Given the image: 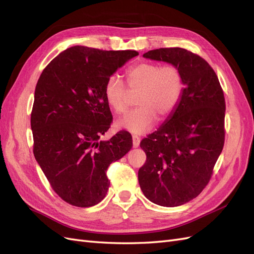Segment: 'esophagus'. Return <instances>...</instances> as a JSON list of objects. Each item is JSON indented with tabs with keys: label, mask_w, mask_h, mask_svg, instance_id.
I'll use <instances>...</instances> for the list:
<instances>
[{
	"label": "esophagus",
	"mask_w": 254,
	"mask_h": 254,
	"mask_svg": "<svg viewBox=\"0 0 254 254\" xmlns=\"http://www.w3.org/2000/svg\"><path fill=\"white\" fill-rule=\"evenodd\" d=\"M140 137L137 136V135H132V144H133V147L134 148H136V147H139V145H140Z\"/></svg>",
	"instance_id": "obj_1"
}]
</instances>
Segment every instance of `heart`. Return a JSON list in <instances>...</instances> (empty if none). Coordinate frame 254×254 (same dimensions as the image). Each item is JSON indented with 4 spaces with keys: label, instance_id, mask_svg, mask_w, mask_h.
Wrapping results in <instances>:
<instances>
[{
    "label": "heart",
    "instance_id": "b5f03b06",
    "mask_svg": "<svg viewBox=\"0 0 254 254\" xmlns=\"http://www.w3.org/2000/svg\"><path fill=\"white\" fill-rule=\"evenodd\" d=\"M129 91L139 94L137 108L123 118L119 124L133 133L149 130L157 121L168 117L178 105L183 91V77L175 65L142 63L126 72ZM105 97L110 108L117 113H125L129 106V92L123 81L111 76L105 84Z\"/></svg>",
    "mask_w": 254,
    "mask_h": 254
}]
</instances>
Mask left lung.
I'll return each mask as SVG.
<instances>
[{"label":"left lung","instance_id":"1","mask_svg":"<svg viewBox=\"0 0 254 254\" xmlns=\"http://www.w3.org/2000/svg\"><path fill=\"white\" fill-rule=\"evenodd\" d=\"M143 57L175 65L183 77L175 110L140 144L146 162L137 174L148 200L178 206L201 193L224 147V92L210 64L188 50H152Z\"/></svg>","mask_w":254,"mask_h":254}]
</instances>
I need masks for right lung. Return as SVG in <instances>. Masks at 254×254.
<instances>
[{
	"label": "right lung",
	"mask_w": 254,
	"mask_h": 254,
	"mask_svg": "<svg viewBox=\"0 0 254 254\" xmlns=\"http://www.w3.org/2000/svg\"><path fill=\"white\" fill-rule=\"evenodd\" d=\"M136 51H101L81 45L54 58L38 79L30 127L34 155L56 194L67 203L89 207L108 191V166L132 147L120 131L99 141L112 114L105 84Z\"/></svg>",
	"instance_id": "1"
}]
</instances>
